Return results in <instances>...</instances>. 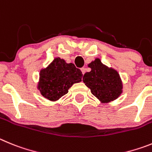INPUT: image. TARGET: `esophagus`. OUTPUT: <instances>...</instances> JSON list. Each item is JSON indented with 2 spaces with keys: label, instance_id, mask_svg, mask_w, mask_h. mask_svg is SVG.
I'll return each instance as SVG.
<instances>
[{
  "label": "esophagus",
  "instance_id": "1",
  "mask_svg": "<svg viewBox=\"0 0 152 152\" xmlns=\"http://www.w3.org/2000/svg\"><path fill=\"white\" fill-rule=\"evenodd\" d=\"M81 71H82V73H83V74L84 75L85 73H86V68H85V67L81 68Z\"/></svg>",
  "mask_w": 152,
  "mask_h": 152
}]
</instances>
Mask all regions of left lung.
Masks as SVG:
<instances>
[{
    "label": "left lung",
    "instance_id": "1",
    "mask_svg": "<svg viewBox=\"0 0 152 152\" xmlns=\"http://www.w3.org/2000/svg\"><path fill=\"white\" fill-rule=\"evenodd\" d=\"M91 71L86 73L83 81L101 103H109L117 99L123 93L122 79L119 73L95 58L88 64Z\"/></svg>",
    "mask_w": 152,
    "mask_h": 152
}]
</instances>
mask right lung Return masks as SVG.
<instances>
[{"instance_id": "obj_1", "label": "right lung", "mask_w": 152, "mask_h": 152, "mask_svg": "<svg viewBox=\"0 0 152 152\" xmlns=\"http://www.w3.org/2000/svg\"><path fill=\"white\" fill-rule=\"evenodd\" d=\"M82 77L81 70L74 64H67L57 57L47 67L40 69L37 88L44 98L57 102L66 95L73 84L80 83Z\"/></svg>"}]
</instances>
